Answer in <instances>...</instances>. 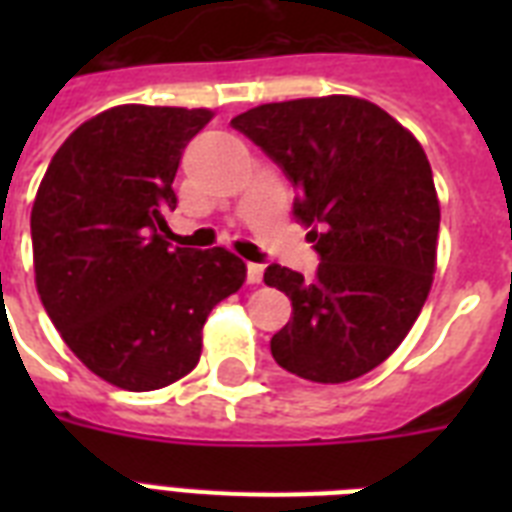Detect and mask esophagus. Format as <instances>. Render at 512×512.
<instances>
[{
    "label": "esophagus",
    "instance_id": "obj_1",
    "mask_svg": "<svg viewBox=\"0 0 512 512\" xmlns=\"http://www.w3.org/2000/svg\"><path fill=\"white\" fill-rule=\"evenodd\" d=\"M247 281L249 284H260L263 281V265L247 263Z\"/></svg>",
    "mask_w": 512,
    "mask_h": 512
}]
</instances>
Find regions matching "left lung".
<instances>
[{"label":"left lung","mask_w":512,"mask_h":512,"mask_svg":"<svg viewBox=\"0 0 512 512\" xmlns=\"http://www.w3.org/2000/svg\"><path fill=\"white\" fill-rule=\"evenodd\" d=\"M297 188L292 215L319 255L313 279L281 265L265 284L292 300L276 364L348 382L401 345L428 300L441 209L428 156L380 106L350 95L265 103L231 119Z\"/></svg>","instance_id":"8db88e82"}]
</instances>
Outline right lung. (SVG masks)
Wrapping results in <instances>:
<instances>
[{
    "instance_id": "obj_1",
    "label": "right lung",
    "mask_w": 512,
    "mask_h": 512,
    "mask_svg": "<svg viewBox=\"0 0 512 512\" xmlns=\"http://www.w3.org/2000/svg\"><path fill=\"white\" fill-rule=\"evenodd\" d=\"M207 108L116 106L52 156L31 209L36 289L60 337L116 388L159 390L199 364L209 311L247 279L228 249L172 247L183 148Z\"/></svg>"
}]
</instances>
